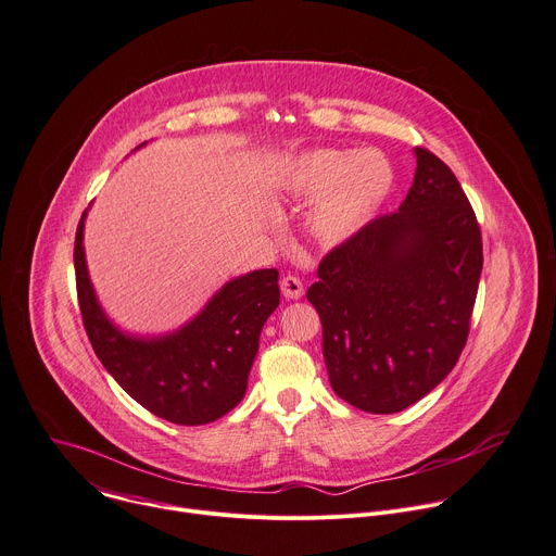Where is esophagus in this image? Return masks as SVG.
<instances>
[{"instance_id":"obj_1","label":"esophagus","mask_w":556,"mask_h":556,"mask_svg":"<svg viewBox=\"0 0 556 556\" xmlns=\"http://www.w3.org/2000/svg\"><path fill=\"white\" fill-rule=\"evenodd\" d=\"M280 289H282V295H285L287 300H298V298H302V293H304L302 280H300L298 276H291V274L280 280Z\"/></svg>"}]
</instances>
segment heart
<instances>
[{
  "instance_id": "1",
  "label": "heart",
  "mask_w": 556,
  "mask_h": 556,
  "mask_svg": "<svg viewBox=\"0 0 556 556\" xmlns=\"http://www.w3.org/2000/svg\"><path fill=\"white\" fill-rule=\"evenodd\" d=\"M391 167L376 152L314 150L298 156L282 190L298 201L316 205L306 216V229L320 242H340L353 236L380 205L391 188Z\"/></svg>"
}]
</instances>
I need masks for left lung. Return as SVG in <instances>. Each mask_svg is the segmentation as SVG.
Listing matches in <instances>:
<instances>
[{
	"label": "left lung",
	"mask_w": 556,
	"mask_h": 556,
	"mask_svg": "<svg viewBox=\"0 0 556 556\" xmlns=\"http://www.w3.org/2000/svg\"><path fill=\"white\" fill-rule=\"evenodd\" d=\"M410 190L320 261L306 291L333 391L389 415L433 391L466 346L483 267L481 229L453 169L415 148Z\"/></svg>",
	"instance_id": "8db88e82"
}]
</instances>
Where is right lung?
Segmentation results:
<instances>
[{"label":"right lung","instance_id":"add662e5","mask_svg":"<svg viewBox=\"0 0 556 556\" xmlns=\"http://www.w3.org/2000/svg\"><path fill=\"white\" fill-rule=\"evenodd\" d=\"M84 218L75 236L81 320L105 371L161 419L199 426L229 413L247 391L263 325L280 302L278 271L261 269L227 282L180 331L141 340L103 316L84 258Z\"/></svg>","mask_w":556,"mask_h":556}]
</instances>
